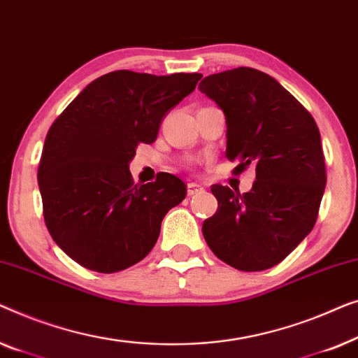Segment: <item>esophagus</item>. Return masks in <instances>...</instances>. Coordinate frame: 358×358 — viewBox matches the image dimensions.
<instances>
[{
	"label": "esophagus",
	"instance_id": "obj_1",
	"mask_svg": "<svg viewBox=\"0 0 358 358\" xmlns=\"http://www.w3.org/2000/svg\"><path fill=\"white\" fill-rule=\"evenodd\" d=\"M203 191H204L203 185L196 183V181H191V183H188V194H189V196L199 194V193H203Z\"/></svg>",
	"mask_w": 358,
	"mask_h": 358
}]
</instances>
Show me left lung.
<instances>
[{"instance_id":"obj_1","label":"left lung","mask_w":358,"mask_h":358,"mask_svg":"<svg viewBox=\"0 0 358 358\" xmlns=\"http://www.w3.org/2000/svg\"><path fill=\"white\" fill-rule=\"evenodd\" d=\"M199 90L222 108L225 157L241 173L256 167L248 193L213 185L219 208L203 224L213 253L238 271L279 264L315 227L326 186L320 129L289 90L253 68L210 74Z\"/></svg>"}]
</instances>
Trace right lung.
Listing matches in <instances>:
<instances>
[{"instance_id":"1","label":"right lung","mask_w":358,"mask_h":358,"mask_svg":"<svg viewBox=\"0 0 358 358\" xmlns=\"http://www.w3.org/2000/svg\"><path fill=\"white\" fill-rule=\"evenodd\" d=\"M203 74L154 76L128 69L92 80L55 120L38 165L43 219L59 248L90 271L112 274L154 248L165 214L186 196L172 173L134 185L129 162Z\"/></svg>"}]
</instances>
